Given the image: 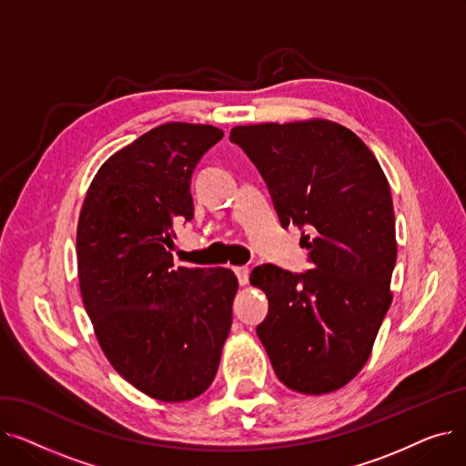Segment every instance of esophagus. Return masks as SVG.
Returning <instances> with one entry per match:
<instances>
[{
	"mask_svg": "<svg viewBox=\"0 0 466 466\" xmlns=\"http://www.w3.org/2000/svg\"><path fill=\"white\" fill-rule=\"evenodd\" d=\"M249 272H251V270H249L248 266H236V268H234V274H236L239 285H248V281H249Z\"/></svg>",
	"mask_w": 466,
	"mask_h": 466,
	"instance_id": "esophagus-1",
	"label": "esophagus"
}]
</instances>
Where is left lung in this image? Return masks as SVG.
<instances>
[{
    "instance_id": "left-lung-1",
    "label": "left lung",
    "mask_w": 466,
    "mask_h": 466,
    "mask_svg": "<svg viewBox=\"0 0 466 466\" xmlns=\"http://www.w3.org/2000/svg\"><path fill=\"white\" fill-rule=\"evenodd\" d=\"M230 141L257 166L283 228H302L309 270L257 266L268 297L257 334L281 383L323 395L369 360L390 306L397 262L393 198L372 151L330 120L236 127Z\"/></svg>"
}]
</instances>
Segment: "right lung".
<instances>
[{
  "label": "right lung",
  "instance_id": "1",
  "mask_svg": "<svg viewBox=\"0 0 466 466\" xmlns=\"http://www.w3.org/2000/svg\"><path fill=\"white\" fill-rule=\"evenodd\" d=\"M209 125L167 122L97 169L77 225L85 309L113 369L164 402L211 385L232 325L228 268L174 270L176 225L194 217L190 179L223 139Z\"/></svg>",
  "mask_w": 466,
  "mask_h": 466
}]
</instances>
